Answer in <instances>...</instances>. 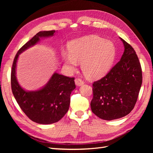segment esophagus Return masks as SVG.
<instances>
[{
	"label": "esophagus",
	"mask_w": 153,
	"mask_h": 153,
	"mask_svg": "<svg viewBox=\"0 0 153 153\" xmlns=\"http://www.w3.org/2000/svg\"><path fill=\"white\" fill-rule=\"evenodd\" d=\"M75 84L77 86H81L84 84V81L82 80L80 78H76V79L75 80Z\"/></svg>",
	"instance_id": "1"
}]
</instances>
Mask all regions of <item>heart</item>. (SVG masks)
I'll use <instances>...</instances> for the list:
<instances>
[{"label":"heart","mask_w":153,"mask_h":153,"mask_svg":"<svg viewBox=\"0 0 153 153\" xmlns=\"http://www.w3.org/2000/svg\"><path fill=\"white\" fill-rule=\"evenodd\" d=\"M69 50H63L62 57L69 72H74L82 63L84 75L90 79L103 76L114 61L116 49L112 41L98 36H89L73 41Z\"/></svg>","instance_id":"obj_1"}]
</instances>
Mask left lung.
Wrapping results in <instances>:
<instances>
[{"instance_id":"8db88e82","label":"left lung","mask_w":153,"mask_h":153,"mask_svg":"<svg viewBox=\"0 0 153 153\" xmlns=\"http://www.w3.org/2000/svg\"><path fill=\"white\" fill-rule=\"evenodd\" d=\"M120 39L124 47L121 60L106 76L92 84V112L107 121L121 118L131 112L142 82V68L135 50Z\"/></svg>"}]
</instances>
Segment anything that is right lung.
<instances>
[{
    "label": "right lung",
    "mask_w": 153,
    "mask_h": 153,
    "mask_svg": "<svg viewBox=\"0 0 153 153\" xmlns=\"http://www.w3.org/2000/svg\"><path fill=\"white\" fill-rule=\"evenodd\" d=\"M55 30L40 31L18 51L14 59L11 74L13 94L18 104L32 121L48 124L61 120L68 111L70 94L75 89V78L54 73L48 83L39 90L27 91L18 84L16 76V62L19 55L38 43L40 38L53 36Z\"/></svg>",
    "instance_id": "add662e5"
}]
</instances>
